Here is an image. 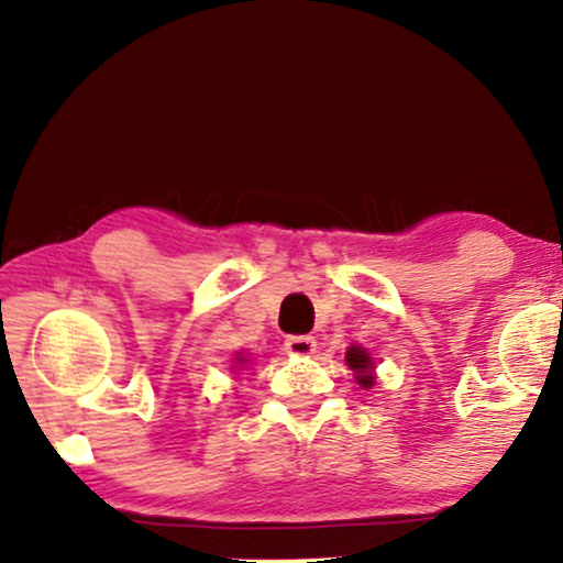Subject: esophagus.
Returning <instances> with one entry per match:
<instances>
[{
    "mask_svg": "<svg viewBox=\"0 0 563 563\" xmlns=\"http://www.w3.org/2000/svg\"><path fill=\"white\" fill-rule=\"evenodd\" d=\"M314 345H318V341L312 335H289L284 341V351L291 353V356H310V353H314Z\"/></svg>",
    "mask_w": 563,
    "mask_h": 563,
    "instance_id": "1",
    "label": "esophagus"
}]
</instances>
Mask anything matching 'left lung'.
Instances as JSON below:
<instances>
[{
	"instance_id": "1",
	"label": "left lung",
	"mask_w": 563,
	"mask_h": 563,
	"mask_svg": "<svg viewBox=\"0 0 563 563\" xmlns=\"http://www.w3.org/2000/svg\"><path fill=\"white\" fill-rule=\"evenodd\" d=\"M345 364L353 374H356V382L361 384L364 389H372L374 387V361L368 356L366 349H361V345H351L349 351H345Z\"/></svg>"
}]
</instances>
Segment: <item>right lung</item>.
<instances>
[{
  "instance_id": "right-lung-1",
  "label": "right lung",
  "mask_w": 563,
  "mask_h": 563,
  "mask_svg": "<svg viewBox=\"0 0 563 563\" xmlns=\"http://www.w3.org/2000/svg\"><path fill=\"white\" fill-rule=\"evenodd\" d=\"M235 361H238V364H245V358H243V356H238Z\"/></svg>"
}]
</instances>
